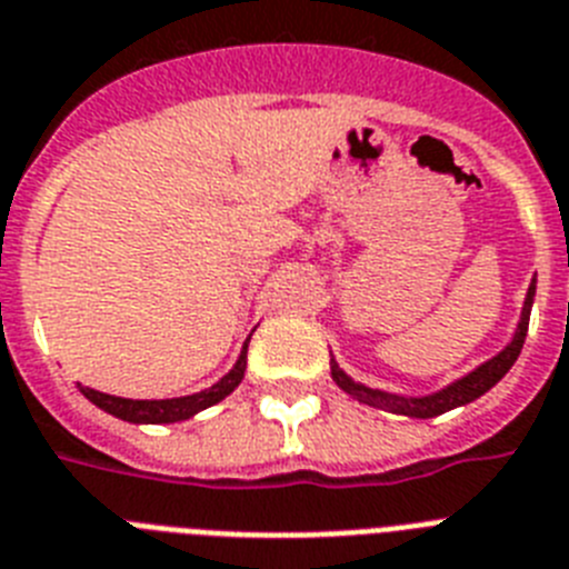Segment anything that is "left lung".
Instances as JSON below:
<instances>
[{
  "label": "left lung",
  "mask_w": 569,
  "mask_h": 569,
  "mask_svg": "<svg viewBox=\"0 0 569 569\" xmlns=\"http://www.w3.org/2000/svg\"><path fill=\"white\" fill-rule=\"evenodd\" d=\"M532 303H536V277L527 289V298H523V307H520V321L512 332V341L506 343L498 356H491L489 361L477 365L471 373L460 376L446 388L433 390V393L425 396H405V393H390V390L379 388H367L361 381H356L352 376H347L338 367L336 358H329V370H332V381L343 393H350L352 399H358L361 405H370V408L388 410V413H399V417H413V419H431L439 417V413H448V410L462 408V405L475 402L486 390H491L503 379L512 365L518 361L520 347L527 341V329H529V312H532Z\"/></svg>",
  "instance_id": "obj_1"
}]
</instances>
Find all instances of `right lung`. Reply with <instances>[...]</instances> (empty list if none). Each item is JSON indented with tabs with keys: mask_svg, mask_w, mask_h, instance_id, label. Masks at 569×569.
<instances>
[{
	"mask_svg": "<svg viewBox=\"0 0 569 569\" xmlns=\"http://www.w3.org/2000/svg\"><path fill=\"white\" fill-rule=\"evenodd\" d=\"M248 341L251 336L246 338L242 343L240 358H237V365L228 370L217 385L211 388L199 390V393H190V396H176V399H123V396H109V393H100V390L92 388H83L78 385L80 393L89 399L92 405H98L100 410H107L112 417L123 419V422H132V425H170V422H184V419L196 417L199 410L211 408V405L222 402L226 396H231L233 390L240 388L242 376H246V361H248Z\"/></svg>",
	"mask_w": 569,
	"mask_h": 569,
	"instance_id": "1",
	"label": "right lung"
}]
</instances>
